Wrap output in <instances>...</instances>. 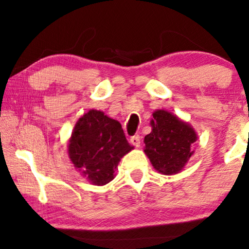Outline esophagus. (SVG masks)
I'll list each match as a JSON object with an SVG mask.
<instances>
[{
	"label": "esophagus",
	"mask_w": 249,
	"mask_h": 249,
	"mask_svg": "<svg viewBox=\"0 0 249 249\" xmlns=\"http://www.w3.org/2000/svg\"><path fill=\"white\" fill-rule=\"evenodd\" d=\"M130 143L134 145V146L138 147L141 145V137L138 135H134V136L130 137Z\"/></svg>",
	"instance_id": "esophagus-1"
}]
</instances>
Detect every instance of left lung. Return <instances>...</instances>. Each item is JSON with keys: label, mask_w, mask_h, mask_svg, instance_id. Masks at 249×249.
Returning <instances> with one entry per match:
<instances>
[{"label": "left lung", "mask_w": 249, "mask_h": 249, "mask_svg": "<svg viewBox=\"0 0 249 249\" xmlns=\"http://www.w3.org/2000/svg\"><path fill=\"white\" fill-rule=\"evenodd\" d=\"M151 127L152 131L144 138V152L159 173L177 174L193 154L191 146L196 141L195 130L163 109L153 113Z\"/></svg>", "instance_id": "obj_1"}]
</instances>
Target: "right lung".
<instances>
[{
  "label": "right lung",
  "instance_id": "1",
  "mask_svg": "<svg viewBox=\"0 0 249 249\" xmlns=\"http://www.w3.org/2000/svg\"><path fill=\"white\" fill-rule=\"evenodd\" d=\"M131 148L117 120L91 109L74 127L69 156L90 182L105 185L114 178L119 161Z\"/></svg>",
  "mask_w": 249,
  "mask_h": 249
}]
</instances>
